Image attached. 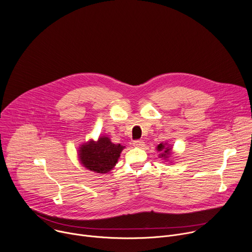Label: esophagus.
Wrapping results in <instances>:
<instances>
[{
    "label": "esophagus",
    "instance_id": "34e87169",
    "mask_svg": "<svg viewBox=\"0 0 252 252\" xmlns=\"http://www.w3.org/2000/svg\"><path fill=\"white\" fill-rule=\"evenodd\" d=\"M132 145H133L134 147H136V148H142L143 146H145V142H143V141L140 140V139H136V140H134V141L132 142Z\"/></svg>",
    "mask_w": 252,
    "mask_h": 252
}]
</instances>
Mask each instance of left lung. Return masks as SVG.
<instances>
[{
    "label": "left lung",
    "mask_w": 252,
    "mask_h": 252,
    "mask_svg": "<svg viewBox=\"0 0 252 252\" xmlns=\"http://www.w3.org/2000/svg\"><path fill=\"white\" fill-rule=\"evenodd\" d=\"M158 151L162 153V154H161V158H162V157H163V158H166V156H167V155L169 154V152H170V149L166 148L164 145H162V143H159V145L158 146Z\"/></svg>",
    "instance_id": "1"
}]
</instances>
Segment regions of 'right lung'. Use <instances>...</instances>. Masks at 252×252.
<instances>
[{
  "label": "right lung",
  "instance_id": "1",
  "mask_svg": "<svg viewBox=\"0 0 252 252\" xmlns=\"http://www.w3.org/2000/svg\"><path fill=\"white\" fill-rule=\"evenodd\" d=\"M123 149V146L115 145L109 137L101 136L97 141L91 140L83 145L79 156L85 167L97 173H105L116 165Z\"/></svg>",
  "mask_w": 252,
  "mask_h": 252
}]
</instances>
